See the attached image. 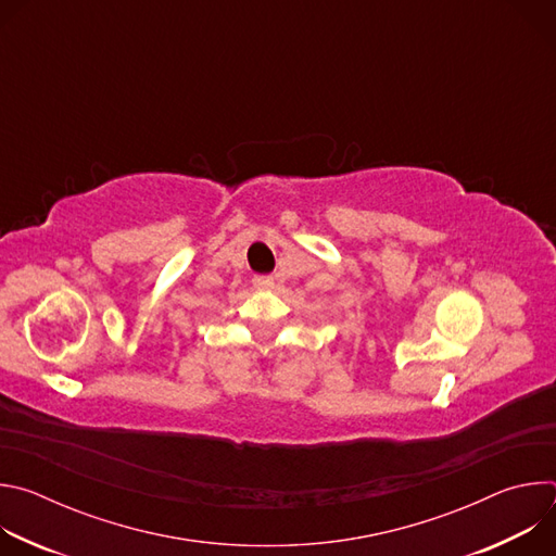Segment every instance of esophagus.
Segmentation results:
<instances>
[{
    "label": "esophagus",
    "mask_w": 556,
    "mask_h": 556,
    "mask_svg": "<svg viewBox=\"0 0 556 556\" xmlns=\"http://www.w3.org/2000/svg\"><path fill=\"white\" fill-rule=\"evenodd\" d=\"M253 286L260 288V290H270V288L275 286V277H270V275H257V277L253 279Z\"/></svg>",
    "instance_id": "34e87169"
}]
</instances>
